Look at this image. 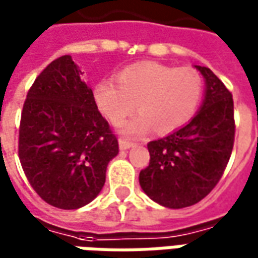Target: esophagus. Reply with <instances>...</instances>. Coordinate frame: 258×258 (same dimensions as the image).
I'll use <instances>...</instances> for the list:
<instances>
[{
	"mask_svg": "<svg viewBox=\"0 0 258 258\" xmlns=\"http://www.w3.org/2000/svg\"><path fill=\"white\" fill-rule=\"evenodd\" d=\"M134 144L133 142H130V141H125V140H118V148L121 149V151H127L130 148H133Z\"/></svg>",
	"mask_w": 258,
	"mask_h": 258,
	"instance_id": "esophagus-1",
	"label": "esophagus"
}]
</instances>
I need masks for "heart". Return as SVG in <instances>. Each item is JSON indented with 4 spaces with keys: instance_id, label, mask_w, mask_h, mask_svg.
<instances>
[{
    "instance_id": "1",
    "label": "heart",
    "mask_w": 258,
    "mask_h": 258,
    "mask_svg": "<svg viewBox=\"0 0 258 258\" xmlns=\"http://www.w3.org/2000/svg\"><path fill=\"white\" fill-rule=\"evenodd\" d=\"M202 96L203 81L196 70L157 62L130 64L116 74V83L101 80L92 88L96 109L114 125L123 123L138 105L140 114L120 128L128 138L144 137L153 127L159 134L184 127L195 116Z\"/></svg>"
}]
</instances>
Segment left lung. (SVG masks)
<instances>
[{"label": "left lung", "mask_w": 258, "mask_h": 258, "mask_svg": "<svg viewBox=\"0 0 258 258\" xmlns=\"http://www.w3.org/2000/svg\"><path fill=\"white\" fill-rule=\"evenodd\" d=\"M205 79V98L189 123L148 144L149 166L140 185L168 209L198 203L221 178L235 138L232 94L209 68L195 66Z\"/></svg>", "instance_id": "left-lung-1"}]
</instances>
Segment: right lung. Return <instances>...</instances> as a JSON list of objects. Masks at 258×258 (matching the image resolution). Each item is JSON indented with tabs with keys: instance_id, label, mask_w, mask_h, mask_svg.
Listing matches in <instances>:
<instances>
[{
	"instance_id": "right-lung-1",
	"label": "right lung",
	"mask_w": 258,
	"mask_h": 258,
	"mask_svg": "<svg viewBox=\"0 0 258 258\" xmlns=\"http://www.w3.org/2000/svg\"><path fill=\"white\" fill-rule=\"evenodd\" d=\"M70 55L42 70L27 94L19 128V159L33 189L48 205L76 210L95 199L117 138L92 99Z\"/></svg>"
}]
</instances>
